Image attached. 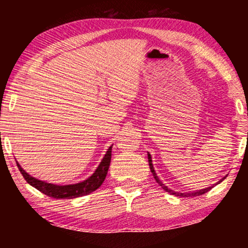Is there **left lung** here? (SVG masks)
I'll return each instance as SVG.
<instances>
[{"label": "left lung", "instance_id": "1", "mask_svg": "<svg viewBox=\"0 0 248 248\" xmlns=\"http://www.w3.org/2000/svg\"><path fill=\"white\" fill-rule=\"evenodd\" d=\"M148 162H149V168H150V171H152V173L154 175V177H155V179H156V182H157L158 184H160V186H162V189L163 190H166L167 192H169V193H171V195H175V196H178V197H196V196H201V195H204V193H206L207 191H210V190L212 189L213 186H210V187H206V189H203V190H199V191H196V192H189V193H181V192H176V191H172V190H170V189H168V186H164L163 183H162V182L160 181V178L157 177V175H156V172H155V170H154V167H153V163H152V156L149 155V154H148ZM225 179V177L223 178V179H220V181L218 182V184L220 183V182H223Z\"/></svg>", "mask_w": 248, "mask_h": 248}]
</instances>
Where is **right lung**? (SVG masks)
I'll use <instances>...</instances> for the list:
<instances>
[{
    "instance_id": "right-lung-1",
    "label": "right lung",
    "mask_w": 248,
    "mask_h": 248,
    "mask_svg": "<svg viewBox=\"0 0 248 248\" xmlns=\"http://www.w3.org/2000/svg\"><path fill=\"white\" fill-rule=\"evenodd\" d=\"M112 147L108 148L106 155L102 158L101 163L99 164L95 172L93 173L90 178H87L86 181L84 182H80V183L70 184V186H56V184H51L46 183V182L39 181V179L33 178L32 176L29 175V173L25 172L17 162L16 163L19 171L23 175L25 181H27L30 186H32L33 187H36L37 190H39V191L44 193V195L56 199H72L77 197H81V196L88 195V193L95 191V190L104 183L108 171V168H109L110 164V158H112Z\"/></svg>"
}]
</instances>
